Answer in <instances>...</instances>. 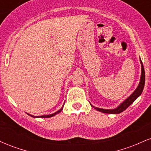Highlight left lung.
I'll return each mask as SVG.
<instances>
[{"label":"left lung","mask_w":151,"mask_h":151,"mask_svg":"<svg viewBox=\"0 0 151 151\" xmlns=\"http://www.w3.org/2000/svg\"><path fill=\"white\" fill-rule=\"evenodd\" d=\"M141 81L139 83V85H138L137 89L135 90L134 92H133L131 96H129L127 99H126L125 101L123 102L119 106V107H117L116 109H99L96 108V107H93L95 109L99 111L103 112V113L105 114H120L121 112H123L124 111H125L128 107L131 104L133 103V101L136 99L141 94L142 91H143V88H144L145 85V70L144 67H143V63H142V61L141 60Z\"/></svg>","instance_id":"8db88e82"}]
</instances>
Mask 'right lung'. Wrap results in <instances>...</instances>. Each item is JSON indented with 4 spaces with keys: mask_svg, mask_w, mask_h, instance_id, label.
I'll use <instances>...</instances> for the list:
<instances>
[{
    "mask_svg": "<svg viewBox=\"0 0 151 151\" xmlns=\"http://www.w3.org/2000/svg\"><path fill=\"white\" fill-rule=\"evenodd\" d=\"M63 106H64V105H63ZM63 106H62V108L60 109V110H59V111H57V112H55V113H54V114H50V115H45V116H32V115H30V116H32V117H33V118H50V117L54 116H55V115H56V114H58L60 113V112L62 110V109H63Z\"/></svg>",
    "mask_w": 151,
    "mask_h": 151,
    "instance_id": "obj_1",
    "label": "right lung"
}]
</instances>
